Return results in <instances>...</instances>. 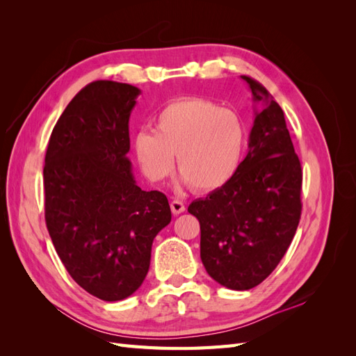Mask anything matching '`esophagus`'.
Instances as JSON below:
<instances>
[{"instance_id": "esophagus-1", "label": "esophagus", "mask_w": 356, "mask_h": 356, "mask_svg": "<svg viewBox=\"0 0 356 356\" xmlns=\"http://www.w3.org/2000/svg\"><path fill=\"white\" fill-rule=\"evenodd\" d=\"M170 209H172V212H174V215H179V213L186 211V204L182 203L181 200L175 199V200L170 202Z\"/></svg>"}]
</instances>
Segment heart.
Masks as SVG:
<instances>
[{"label": "heart", "instance_id": "obj_1", "mask_svg": "<svg viewBox=\"0 0 356 356\" xmlns=\"http://www.w3.org/2000/svg\"><path fill=\"white\" fill-rule=\"evenodd\" d=\"M246 144V124L238 113L193 96L165 105L154 118V131L139 132L134 148L149 181L169 177L177 154L181 184L213 191L238 174Z\"/></svg>", "mask_w": 356, "mask_h": 356}]
</instances>
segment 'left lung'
Listing matches in <instances>:
<instances>
[{"label":"left lung","mask_w":356,"mask_h":356,"mask_svg":"<svg viewBox=\"0 0 356 356\" xmlns=\"http://www.w3.org/2000/svg\"><path fill=\"white\" fill-rule=\"evenodd\" d=\"M255 110L248 154L236 177L190 203L200 222V258L220 285L245 291L282 260L301 215L303 172L284 111L264 86L242 75Z\"/></svg>","instance_id":"obj_1"}]
</instances>
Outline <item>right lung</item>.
Returning <instances> with one entry per match:
<instances>
[{
	"label": "right lung",
	"instance_id": "add662e5",
	"mask_svg": "<svg viewBox=\"0 0 356 356\" xmlns=\"http://www.w3.org/2000/svg\"><path fill=\"white\" fill-rule=\"evenodd\" d=\"M139 93L110 80L83 88L53 129L42 169L46 224L60 261L105 301L141 286L153 241L172 217L163 193L136 186L127 159Z\"/></svg>",
	"mask_w": 356,
	"mask_h": 356
}]
</instances>
